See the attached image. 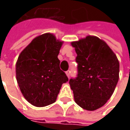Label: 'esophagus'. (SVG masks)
<instances>
[{"mask_svg": "<svg viewBox=\"0 0 130 130\" xmlns=\"http://www.w3.org/2000/svg\"><path fill=\"white\" fill-rule=\"evenodd\" d=\"M70 73H71L70 70H68V71L66 72V74H67V77L69 78V77H70Z\"/></svg>", "mask_w": 130, "mask_h": 130, "instance_id": "1", "label": "esophagus"}]
</instances>
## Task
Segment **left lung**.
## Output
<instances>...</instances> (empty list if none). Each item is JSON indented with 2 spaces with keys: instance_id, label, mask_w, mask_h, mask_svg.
Segmentation results:
<instances>
[{
  "instance_id": "8db88e82",
  "label": "left lung",
  "mask_w": 130,
  "mask_h": 130,
  "mask_svg": "<svg viewBox=\"0 0 130 130\" xmlns=\"http://www.w3.org/2000/svg\"><path fill=\"white\" fill-rule=\"evenodd\" d=\"M77 56V75L69 79L76 103L94 111L107 102L119 80V63L106 43L87 36L72 43Z\"/></svg>"
}]
</instances>
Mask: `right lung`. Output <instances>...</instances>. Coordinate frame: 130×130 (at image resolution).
<instances>
[{
	"label": "right lung",
	"instance_id": "obj_1",
	"mask_svg": "<svg viewBox=\"0 0 130 130\" xmlns=\"http://www.w3.org/2000/svg\"><path fill=\"white\" fill-rule=\"evenodd\" d=\"M63 42L50 33L35 38L20 53L16 75L28 102L43 107L56 101L63 83L69 80L58 58Z\"/></svg>",
	"mask_w": 130,
	"mask_h": 130
}]
</instances>
